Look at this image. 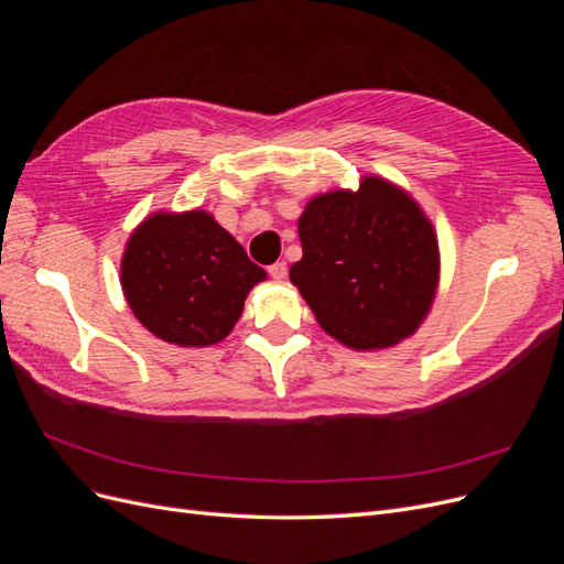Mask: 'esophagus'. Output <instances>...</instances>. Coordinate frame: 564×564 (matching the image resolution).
<instances>
[{"instance_id": "obj_1", "label": "esophagus", "mask_w": 564, "mask_h": 564, "mask_svg": "<svg viewBox=\"0 0 564 564\" xmlns=\"http://www.w3.org/2000/svg\"><path fill=\"white\" fill-rule=\"evenodd\" d=\"M268 272H270V278H272V280H275V282H282V280L286 278V263H284V261L272 263V265L268 268Z\"/></svg>"}]
</instances>
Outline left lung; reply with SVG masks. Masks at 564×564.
Segmentation results:
<instances>
[{
  "mask_svg": "<svg viewBox=\"0 0 564 564\" xmlns=\"http://www.w3.org/2000/svg\"><path fill=\"white\" fill-rule=\"evenodd\" d=\"M303 256L289 280L319 327L352 350H383L416 334L440 284L437 232L404 187L367 174L360 187L308 199Z\"/></svg>",
  "mask_w": 564,
  "mask_h": 564,
  "instance_id": "8db88e82",
  "label": "left lung"
}]
</instances>
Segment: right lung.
<instances>
[{"mask_svg": "<svg viewBox=\"0 0 564 564\" xmlns=\"http://www.w3.org/2000/svg\"><path fill=\"white\" fill-rule=\"evenodd\" d=\"M265 278L204 209L152 212L131 230L119 263L133 317L178 348L220 344Z\"/></svg>", "mask_w": 564, "mask_h": 564, "instance_id": "1", "label": "right lung"}]
</instances>
